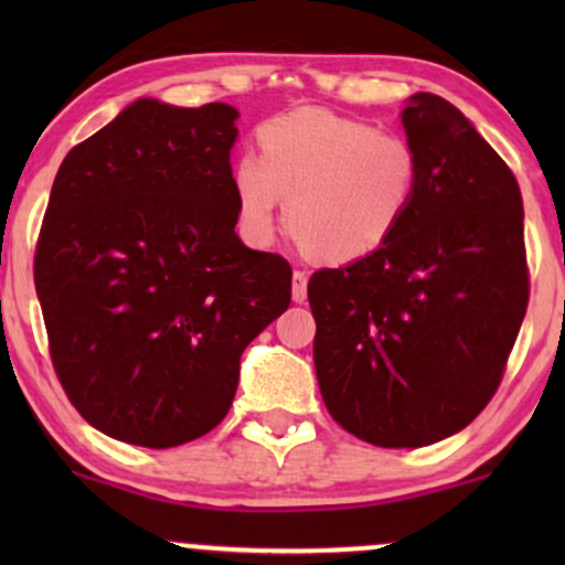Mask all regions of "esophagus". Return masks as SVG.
I'll return each instance as SVG.
<instances>
[{"mask_svg":"<svg viewBox=\"0 0 565 565\" xmlns=\"http://www.w3.org/2000/svg\"><path fill=\"white\" fill-rule=\"evenodd\" d=\"M291 297H295V302L308 300V274L305 270H295V276H291Z\"/></svg>","mask_w":565,"mask_h":565,"instance_id":"obj_1","label":"esophagus"}]
</instances>
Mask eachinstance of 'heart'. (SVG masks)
Instances as JSON below:
<instances>
[{
	"label": "heart",
	"mask_w": 565,
	"mask_h": 565,
	"mask_svg": "<svg viewBox=\"0 0 565 565\" xmlns=\"http://www.w3.org/2000/svg\"><path fill=\"white\" fill-rule=\"evenodd\" d=\"M257 157L233 172L238 215L252 236L274 233L278 196L305 255L355 263L382 249L404 225L423 164L404 135L327 108H297L257 129Z\"/></svg>",
	"instance_id": "obj_1"
}]
</instances>
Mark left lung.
I'll list each match as a JSON object with an SVG mask.
<instances>
[{
	"instance_id": "obj_1",
	"label": "left lung",
	"mask_w": 565,
	"mask_h": 565,
	"mask_svg": "<svg viewBox=\"0 0 565 565\" xmlns=\"http://www.w3.org/2000/svg\"><path fill=\"white\" fill-rule=\"evenodd\" d=\"M423 178L374 255L310 276L316 377L340 427L417 449L494 398L529 305L515 174L468 116L419 93L401 116Z\"/></svg>"
}]
</instances>
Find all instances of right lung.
Segmentation results:
<instances>
[{
    "label": "right lung",
    "instance_id": "right-lung-1",
    "mask_svg": "<svg viewBox=\"0 0 565 565\" xmlns=\"http://www.w3.org/2000/svg\"><path fill=\"white\" fill-rule=\"evenodd\" d=\"M236 108L132 103L68 151L36 238L50 359L89 425L170 449L223 423L238 359L291 300V265L242 244Z\"/></svg>",
    "mask_w": 565,
    "mask_h": 565
}]
</instances>
